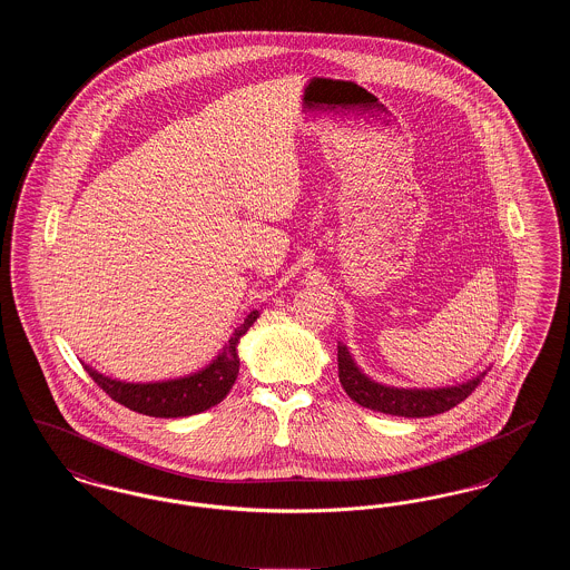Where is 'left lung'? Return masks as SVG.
<instances>
[{"instance_id": "1", "label": "left lung", "mask_w": 570, "mask_h": 570, "mask_svg": "<svg viewBox=\"0 0 570 570\" xmlns=\"http://www.w3.org/2000/svg\"><path fill=\"white\" fill-rule=\"evenodd\" d=\"M337 370H340V382L344 391L358 406L393 414V416H407V419L434 416L458 406L488 374L485 370L468 382H461L455 386H438V389L386 386L363 374L354 363L353 354L342 342L337 344Z\"/></svg>"}]
</instances>
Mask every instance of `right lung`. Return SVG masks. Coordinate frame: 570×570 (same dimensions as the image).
<instances>
[{"label":"right lung","mask_w":570,"mask_h":570,"mask_svg":"<svg viewBox=\"0 0 570 570\" xmlns=\"http://www.w3.org/2000/svg\"><path fill=\"white\" fill-rule=\"evenodd\" d=\"M258 316H261L258 309L249 312L245 316L244 325L235 328L230 340L224 344V348L207 367L181 379L126 382V380L105 376L87 363L82 365L87 374L109 395L110 400L119 402L121 406L130 407L147 416H160V419L190 416L216 406L228 395L239 374V354H237L239 340L247 333V328L256 323Z\"/></svg>","instance_id":"obj_1"}]
</instances>
